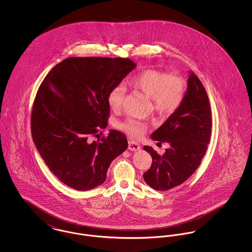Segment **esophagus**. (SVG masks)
<instances>
[{"mask_svg": "<svg viewBox=\"0 0 252 252\" xmlns=\"http://www.w3.org/2000/svg\"><path fill=\"white\" fill-rule=\"evenodd\" d=\"M141 148L140 144L135 141H128V149L131 151H137Z\"/></svg>", "mask_w": 252, "mask_h": 252, "instance_id": "34e87169", "label": "esophagus"}]
</instances>
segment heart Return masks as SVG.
<instances>
[{
	"mask_svg": "<svg viewBox=\"0 0 252 252\" xmlns=\"http://www.w3.org/2000/svg\"><path fill=\"white\" fill-rule=\"evenodd\" d=\"M127 84L150 96L153 108L162 116L172 115L181 107L187 90L186 81L180 74L166 73L157 69H146L132 75L127 80ZM125 95L124 85H116L109 91L108 104L112 111L120 110ZM117 127L131 137L139 138L148 128V123L128 117L119 122Z\"/></svg>",
	"mask_w": 252,
	"mask_h": 252,
	"instance_id": "obj_1",
	"label": "heart"
}]
</instances>
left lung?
Listing matches in <instances>:
<instances>
[{
	"label": "left lung",
	"mask_w": 252,
	"mask_h": 252,
	"mask_svg": "<svg viewBox=\"0 0 252 252\" xmlns=\"http://www.w3.org/2000/svg\"><path fill=\"white\" fill-rule=\"evenodd\" d=\"M212 133V111L203 84L190 73L183 103L151 137L170 148L159 156L151 147L144 150L152 157V164L144 174L146 184L157 191H167L188 180L199 167Z\"/></svg>",
	"instance_id": "left-lung-1"
}]
</instances>
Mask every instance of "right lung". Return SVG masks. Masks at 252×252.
I'll use <instances>...</instances> for the list:
<instances>
[{
  "instance_id": "add662e5",
  "label": "right lung",
  "mask_w": 252,
  "mask_h": 252,
  "mask_svg": "<svg viewBox=\"0 0 252 252\" xmlns=\"http://www.w3.org/2000/svg\"><path fill=\"white\" fill-rule=\"evenodd\" d=\"M134 68L124 58H69L50 71L36 92L34 144L50 171L74 190L104 183L111 161L127 148L126 135L117 130L93 138L108 126L109 91Z\"/></svg>"
}]
</instances>
